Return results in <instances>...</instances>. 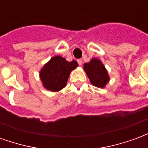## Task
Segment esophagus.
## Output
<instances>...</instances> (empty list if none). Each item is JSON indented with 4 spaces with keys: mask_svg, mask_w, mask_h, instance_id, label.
I'll return each instance as SVG.
<instances>
[{
    "mask_svg": "<svg viewBox=\"0 0 148 148\" xmlns=\"http://www.w3.org/2000/svg\"><path fill=\"white\" fill-rule=\"evenodd\" d=\"M77 63H78V65H79V66H81V65H82V59H77Z\"/></svg>",
    "mask_w": 148,
    "mask_h": 148,
    "instance_id": "obj_1",
    "label": "esophagus"
}]
</instances>
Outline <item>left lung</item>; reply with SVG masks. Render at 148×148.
Instances as JSON below:
<instances>
[{"label":"left lung","mask_w":148,"mask_h":148,"mask_svg":"<svg viewBox=\"0 0 148 148\" xmlns=\"http://www.w3.org/2000/svg\"><path fill=\"white\" fill-rule=\"evenodd\" d=\"M83 66L90 82L94 86L104 88L109 82L108 71L101 60L93 58L89 62L85 63Z\"/></svg>","instance_id":"8db88e82"}]
</instances>
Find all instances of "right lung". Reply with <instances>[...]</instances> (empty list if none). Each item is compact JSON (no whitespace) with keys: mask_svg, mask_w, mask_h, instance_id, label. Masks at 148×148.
Masks as SVG:
<instances>
[{"mask_svg":"<svg viewBox=\"0 0 148 148\" xmlns=\"http://www.w3.org/2000/svg\"><path fill=\"white\" fill-rule=\"evenodd\" d=\"M77 66V62L74 60L68 62L59 55L52 57L39 72L42 86L51 92L61 90L66 86L71 71Z\"/></svg>","mask_w":148,"mask_h":148,"instance_id":"right-lung-1","label":"right lung"}]
</instances>
